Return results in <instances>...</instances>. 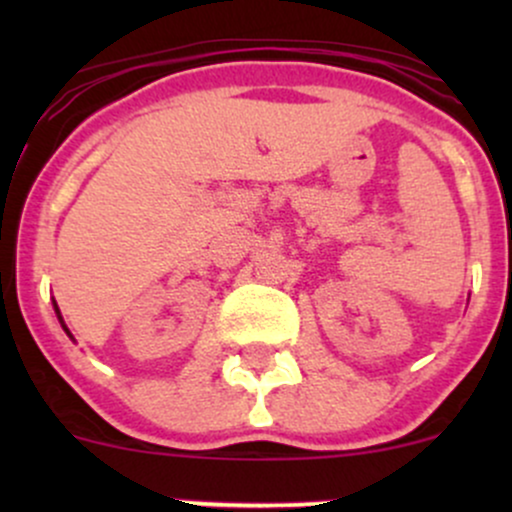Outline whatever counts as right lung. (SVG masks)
Listing matches in <instances>:
<instances>
[{
	"label": "right lung",
	"mask_w": 512,
	"mask_h": 512,
	"mask_svg": "<svg viewBox=\"0 0 512 512\" xmlns=\"http://www.w3.org/2000/svg\"><path fill=\"white\" fill-rule=\"evenodd\" d=\"M55 308H57V303H55ZM57 315H60V310H57ZM60 320H62V317H60Z\"/></svg>",
	"instance_id": "add662e5"
}]
</instances>
